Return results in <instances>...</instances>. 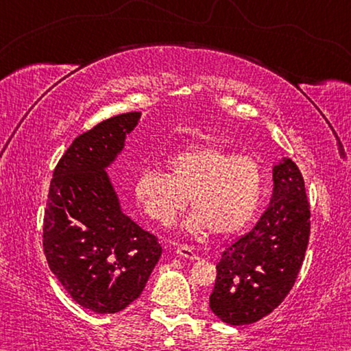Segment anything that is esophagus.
<instances>
[{"label":"esophagus","instance_id":"34e87169","mask_svg":"<svg viewBox=\"0 0 351 351\" xmlns=\"http://www.w3.org/2000/svg\"><path fill=\"white\" fill-rule=\"evenodd\" d=\"M176 255H180V257H182V258H189V260H197L198 258L197 252H195L192 247L184 246V245L176 247Z\"/></svg>","mask_w":351,"mask_h":351}]
</instances>
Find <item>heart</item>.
<instances>
[{
	"label": "heart",
	"instance_id": "obj_1",
	"mask_svg": "<svg viewBox=\"0 0 351 351\" xmlns=\"http://www.w3.org/2000/svg\"><path fill=\"white\" fill-rule=\"evenodd\" d=\"M167 173L144 170L136 178L134 198L148 218L170 226L190 198L193 212L184 229L193 235L240 232L252 221L265 193L257 159L232 154L213 144L184 148L165 159Z\"/></svg>",
	"mask_w": 351,
	"mask_h": 351
}]
</instances>
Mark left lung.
I'll use <instances>...</instances> for the list:
<instances>
[{
    "label": "left lung",
    "mask_w": 351,
    "mask_h": 351,
    "mask_svg": "<svg viewBox=\"0 0 351 351\" xmlns=\"http://www.w3.org/2000/svg\"><path fill=\"white\" fill-rule=\"evenodd\" d=\"M268 209L252 230L230 243L217 265L209 306L229 325H247L282 304L304 263L310 204L300 170L289 158L272 167Z\"/></svg>",
    "instance_id": "obj_1"
}]
</instances>
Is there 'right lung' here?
I'll return each instance as SVG.
<instances>
[{"mask_svg": "<svg viewBox=\"0 0 351 351\" xmlns=\"http://www.w3.org/2000/svg\"><path fill=\"white\" fill-rule=\"evenodd\" d=\"M142 112H125L75 138L51 180L43 247L58 282L80 306L119 313L144 291L162 247L122 210L108 169Z\"/></svg>", "mask_w": 351, "mask_h": 351, "instance_id": "add662e5", "label": "right lung"}]
</instances>
